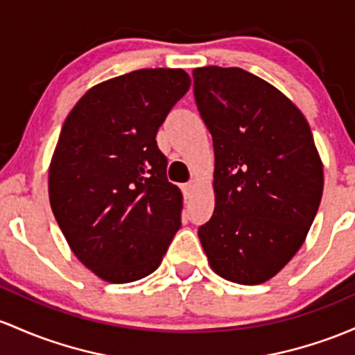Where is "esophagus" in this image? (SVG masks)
Returning <instances> with one entry per match:
<instances>
[{"instance_id":"esophagus-1","label":"esophagus","mask_w":355,"mask_h":355,"mask_svg":"<svg viewBox=\"0 0 355 355\" xmlns=\"http://www.w3.org/2000/svg\"><path fill=\"white\" fill-rule=\"evenodd\" d=\"M193 190H196V185H193V182H189V184L182 185V192H184V197H185V198L192 197Z\"/></svg>"}]
</instances>
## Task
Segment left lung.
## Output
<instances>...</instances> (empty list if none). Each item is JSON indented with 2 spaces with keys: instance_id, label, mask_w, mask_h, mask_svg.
<instances>
[{
  "instance_id": "obj_1",
  "label": "left lung",
  "mask_w": 355,
  "mask_h": 355,
  "mask_svg": "<svg viewBox=\"0 0 355 355\" xmlns=\"http://www.w3.org/2000/svg\"><path fill=\"white\" fill-rule=\"evenodd\" d=\"M193 96L216 157V207L198 227L202 248L224 279L259 285L309 234L322 200V159L300 109L251 72L193 69Z\"/></svg>"
}]
</instances>
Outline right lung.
<instances>
[{"label":"right lung","instance_id":"add662e5","mask_svg":"<svg viewBox=\"0 0 355 355\" xmlns=\"http://www.w3.org/2000/svg\"><path fill=\"white\" fill-rule=\"evenodd\" d=\"M189 87L182 69L135 70L89 89L62 126L50 205L73 254L104 282L151 275L180 229L182 192L157 133Z\"/></svg>","mask_w":355,"mask_h":355}]
</instances>
